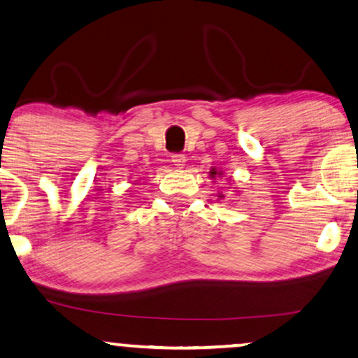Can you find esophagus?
I'll return each instance as SVG.
<instances>
[{
    "label": "esophagus",
    "mask_w": 358,
    "mask_h": 358,
    "mask_svg": "<svg viewBox=\"0 0 358 358\" xmlns=\"http://www.w3.org/2000/svg\"><path fill=\"white\" fill-rule=\"evenodd\" d=\"M171 162H173V165L176 168H183L185 163H187V157L182 153H175V155H171Z\"/></svg>",
    "instance_id": "1"
}]
</instances>
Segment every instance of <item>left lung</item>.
Instances as JSON below:
<instances>
[{
    "mask_svg": "<svg viewBox=\"0 0 358 358\" xmlns=\"http://www.w3.org/2000/svg\"><path fill=\"white\" fill-rule=\"evenodd\" d=\"M210 175H212V178H215V176H217V170H215V168H213V170L210 171ZM218 175H222V173H218Z\"/></svg>",
    "mask_w": 358,
    "mask_h": 358,
    "instance_id": "obj_1",
    "label": "left lung"
}]
</instances>
